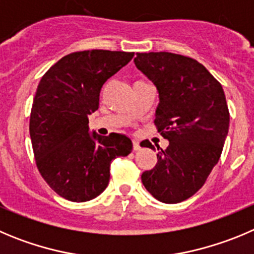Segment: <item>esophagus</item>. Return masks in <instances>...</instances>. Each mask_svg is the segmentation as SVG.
I'll use <instances>...</instances> for the list:
<instances>
[{
    "label": "esophagus",
    "instance_id": "1",
    "mask_svg": "<svg viewBox=\"0 0 254 254\" xmlns=\"http://www.w3.org/2000/svg\"><path fill=\"white\" fill-rule=\"evenodd\" d=\"M139 148H141V146H139V142L137 141V139H133V151H138Z\"/></svg>",
    "mask_w": 254,
    "mask_h": 254
}]
</instances>
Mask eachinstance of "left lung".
<instances>
[{"label": "left lung", "mask_w": 254, "mask_h": 254, "mask_svg": "<svg viewBox=\"0 0 254 254\" xmlns=\"http://www.w3.org/2000/svg\"><path fill=\"white\" fill-rule=\"evenodd\" d=\"M133 62L157 89L155 125L169 141L141 180L159 201L180 203L205 184L219 161L229 128L224 90L191 58L166 51L137 53ZM146 147L155 150L150 142Z\"/></svg>", "instance_id": "8db88e82"}]
</instances>
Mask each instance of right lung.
<instances>
[{
    "label": "right lung",
    "mask_w": 254,
    "mask_h": 254,
    "mask_svg": "<svg viewBox=\"0 0 254 254\" xmlns=\"http://www.w3.org/2000/svg\"><path fill=\"white\" fill-rule=\"evenodd\" d=\"M133 53L85 50L62 58L37 85L30 137L37 169L58 195L88 201L106 190L111 162L132 151L121 133L89 131L88 116L99 106L103 84L128 64Z\"/></svg>",
    "instance_id": "add662e5"
}]
</instances>
